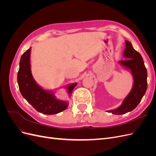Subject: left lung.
<instances>
[{
  "label": "left lung",
  "instance_id": "8db88e82",
  "mask_svg": "<svg viewBox=\"0 0 156 156\" xmlns=\"http://www.w3.org/2000/svg\"><path fill=\"white\" fill-rule=\"evenodd\" d=\"M126 47L124 56L126 60L120 62L131 70L134 83L131 91L122 105L116 109L108 111L115 115H123L133 110L139 105L147 89V70L142 56L133 49L129 41H126Z\"/></svg>",
  "mask_w": 156,
  "mask_h": 156
}]
</instances>
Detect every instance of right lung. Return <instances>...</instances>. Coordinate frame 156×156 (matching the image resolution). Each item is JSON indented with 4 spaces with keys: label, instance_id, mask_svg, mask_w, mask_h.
I'll list each match as a JSON object with an SVG mask.
<instances>
[{
    "label": "right lung",
    "instance_id": "add662e5",
    "mask_svg": "<svg viewBox=\"0 0 156 156\" xmlns=\"http://www.w3.org/2000/svg\"><path fill=\"white\" fill-rule=\"evenodd\" d=\"M30 49L27 50L21 56L20 69L17 73V83L23 97L35 109L45 115H55L66 109L68 103L56 100L48 91L42 89L32 78L30 71ZM77 84H71L68 87V92L71 96Z\"/></svg>",
    "mask_w": 156,
    "mask_h": 156
}]
</instances>
